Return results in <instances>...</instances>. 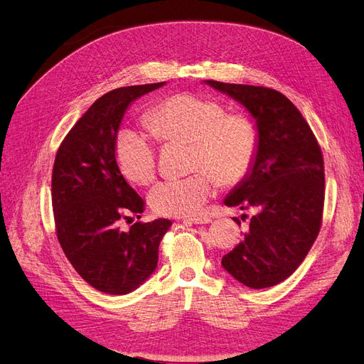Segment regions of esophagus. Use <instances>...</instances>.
Returning a JSON list of instances; mask_svg holds the SVG:
<instances>
[{"instance_id":"obj_1","label":"esophagus","mask_w":364,"mask_h":364,"mask_svg":"<svg viewBox=\"0 0 364 364\" xmlns=\"http://www.w3.org/2000/svg\"><path fill=\"white\" fill-rule=\"evenodd\" d=\"M211 218L208 215H198V218H188V219H183V223L186 225H202V223H210Z\"/></svg>"}]
</instances>
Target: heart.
<instances>
[{"mask_svg":"<svg viewBox=\"0 0 364 364\" xmlns=\"http://www.w3.org/2000/svg\"><path fill=\"white\" fill-rule=\"evenodd\" d=\"M154 134L165 142L191 144V168L186 178H168L150 191V203L161 214L193 215L202 210L218 185L240 182L257 151V130L245 114H225L223 105L191 93L173 95L149 113ZM116 161L136 183H150L156 174V146L151 137L134 129L116 139Z\"/></svg>","mask_w":364,"mask_h":364,"instance_id":"heart-1","label":"heart"}]
</instances>
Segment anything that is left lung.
Instances as JSON below:
<instances>
[{
  "label": "left lung",
  "mask_w": 364,
  "mask_h": 364,
  "mask_svg": "<svg viewBox=\"0 0 364 364\" xmlns=\"http://www.w3.org/2000/svg\"><path fill=\"white\" fill-rule=\"evenodd\" d=\"M247 110L257 130V151L247 176L223 199L252 208L243 240L222 267L252 289L288 279L320 231L325 170L316 136L287 96L267 87L203 81Z\"/></svg>",
  "instance_id": "8db88e82"
}]
</instances>
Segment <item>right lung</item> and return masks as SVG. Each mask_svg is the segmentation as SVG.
<instances>
[{"mask_svg": "<svg viewBox=\"0 0 364 364\" xmlns=\"http://www.w3.org/2000/svg\"><path fill=\"white\" fill-rule=\"evenodd\" d=\"M165 84L105 93L75 124L56 153L52 203L58 240L76 272L90 287L113 296L137 289L156 271L159 243L171 227L168 219L136 222L129 231L117 227L127 214L145 210L144 199L117 165V132L130 105Z\"/></svg>", "mask_w": 364, "mask_h": 364, "instance_id": "add662e5", "label": "right lung"}]
</instances>
